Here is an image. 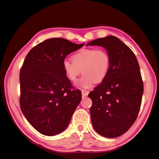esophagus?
<instances>
[{"label":"esophagus","mask_w":159,"mask_h":159,"mask_svg":"<svg viewBox=\"0 0 159 159\" xmlns=\"http://www.w3.org/2000/svg\"><path fill=\"white\" fill-rule=\"evenodd\" d=\"M82 96H87L88 94H89V92L87 91H86L84 89H82Z\"/></svg>","instance_id":"obj_1"}]
</instances>
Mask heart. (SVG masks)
<instances>
[{
	"label": "heart",
	"instance_id": "1",
	"mask_svg": "<svg viewBox=\"0 0 159 159\" xmlns=\"http://www.w3.org/2000/svg\"><path fill=\"white\" fill-rule=\"evenodd\" d=\"M72 61L65 59L63 69L67 78L75 82L80 73L83 75L78 81L82 88H90L95 82H103L111 67L109 54L104 49H81L73 55Z\"/></svg>",
	"mask_w": 159,
	"mask_h": 159
}]
</instances>
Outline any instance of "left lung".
Segmentation results:
<instances>
[{
	"instance_id": "left-lung-1",
	"label": "left lung",
	"mask_w": 159,
	"mask_h": 159,
	"mask_svg": "<svg viewBox=\"0 0 159 159\" xmlns=\"http://www.w3.org/2000/svg\"><path fill=\"white\" fill-rule=\"evenodd\" d=\"M87 46L104 47L111 57L107 77L89 94L93 127L104 137H118L134 124L141 105L143 82L139 62L132 50L114 36L97 39Z\"/></svg>"
}]
</instances>
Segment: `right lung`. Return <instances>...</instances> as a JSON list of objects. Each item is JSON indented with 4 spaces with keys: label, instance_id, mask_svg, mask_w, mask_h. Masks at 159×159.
I'll use <instances>...</instances> for the list:
<instances>
[{
    "label": "right lung",
    "instance_id": "1",
    "mask_svg": "<svg viewBox=\"0 0 159 159\" xmlns=\"http://www.w3.org/2000/svg\"><path fill=\"white\" fill-rule=\"evenodd\" d=\"M84 43L52 38L34 46L20 71V107L32 126L41 134L55 136L68 127L82 100L63 69L68 55Z\"/></svg>",
    "mask_w": 159,
    "mask_h": 159
}]
</instances>
